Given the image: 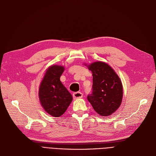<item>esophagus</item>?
I'll list each match as a JSON object with an SVG mask.
<instances>
[{"label":"esophagus","mask_w":156,"mask_h":156,"mask_svg":"<svg viewBox=\"0 0 156 156\" xmlns=\"http://www.w3.org/2000/svg\"><path fill=\"white\" fill-rule=\"evenodd\" d=\"M73 97L75 99V100H76V99H79V98H81L83 97V93L80 92H75L73 94Z\"/></svg>","instance_id":"34e87169"}]
</instances>
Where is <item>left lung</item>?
Returning <instances> with one entry per match:
<instances>
[{"mask_svg": "<svg viewBox=\"0 0 156 156\" xmlns=\"http://www.w3.org/2000/svg\"><path fill=\"white\" fill-rule=\"evenodd\" d=\"M92 73V94L88 101L98 114L107 116L120 106L123 98V86L119 75L108 64L97 61L87 65Z\"/></svg>", "mask_w": 156, "mask_h": 156, "instance_id": "8db88e82", "label": "left lung"}]
</instances>
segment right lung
I'll list each match as a JSON object with an SVG mask.
<instances>
[{"instance_id": "1", "label": "right lung", "mask_w": 156, "mask_h": 156, "mask_svg": "<svg viewBox=\"0 0 156 156\" xmlns=\"http://www.w3.org/2000/svg\"><path fill=\"white\" fill-rule=\"evenodd\" d=\"M64 71L63 66H51L40 84L38 96L41 105L53 117L62 116L73 100L72 94L60 80Z\"/></svg>"}]
</instances>
